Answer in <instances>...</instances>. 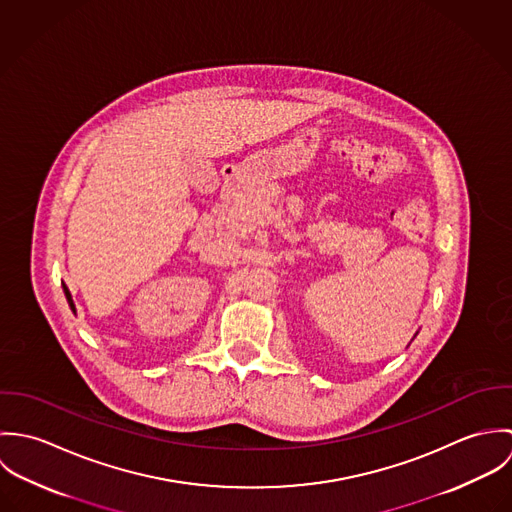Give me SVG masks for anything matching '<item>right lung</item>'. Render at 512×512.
I'll return each mask as SVG.
<instances>
[{
	"mask_svg": "<svg viewBox=\"0 0 512 512\" xmlns=\"http://www.w3.org/2000/svg\"><path fill=\"white\" fill-rule=\"evenodd\" d=\"M63 290H65V295H67V301H69L71 309H73V311H76V309H74L73 297H71V292H69V288H67L65 284H63Z\"/></svg>",
	"mask_w": 512,
	"mask_h": 512,
	"instance_id": "right-lung-1",
	"label": "right lung"
}]
</instances>
